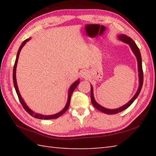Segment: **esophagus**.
<instances>
[{
    "instance_id": "34e87169",
    "label": "esophagus",
    "mask_w": 156,
    "mask_h": 156,
    "mask_svg": "<svg viewBox=\"0 0 156 156\" xmlns=\"http://www.w3.org/2000/svg\"><path fill=\"white\" fill-rule=\"evenodd\" d=\"M81 76L83 78H86L87 76V75H88V73H87V72H86V71H83V72H81Z\"/></svg>"
}]
</instances>
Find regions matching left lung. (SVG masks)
Returning a JSON list of instances; mask_svg holds the SVG:
<instances>
[{
    "label": "left lung",
    "mask_w": 156,
    "mask_h": 156,
    "mask_svg": "<svg viewBox=\"0 0 156 156\" xmlns=\"http://www.w3.org/2000/svg\"><path fill=\"white\" fill-rule=\"evenodd\" d=\"M118 38L120 39V41H122L124 43H126L129 44V46L131 47V49L133 52L135 54V56H136L137 60H138V72H139V87L138 91H137L136 94L134 95V96L132 98L131 100L129 101L128 103H126L125 105L121 107L118 109H106V108L102 107V106H100V105H98L96 102L94 98V95H93V88L91 86V103L94 105V107L97 109L98 110L100 111L101 112H103L106 114H115V113H118L119 112H122V111L125 110L126 109L130 106V105L133 103L134 100L136 99V98L138 96V95L140 94V92L141 91L142 84H143V71H142V58H141V55H140V52L139 48L138 46L136 45V44L131 38L126 36L125 35H120L118 36Z\"/></svg>",
    "instance_id": "obj_1"
}]
</instances>
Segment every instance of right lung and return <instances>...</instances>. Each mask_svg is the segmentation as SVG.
<instances>
[{
	"instance_id": "add662e5",
	"label": "right lung",
	"mask_w": 156,
	"mask_h": 156,
	"mask_svg": "<svg viewBox=\"0 0 156 156\" xmlns=\"http://www.w3.org/2000/svg\"><path fill=\"white\" fill-rule=\"evenodd\" d=\"M28 41H30V38L26 39L25 41H23V43L21 44L20 47H19V49H18V53H17L16 58V61H15L14 65V69H13V80H14V87H15V89H16V94L18 95V99H19L20 103H21V105H22V106L23 107V108H24V109H25V110L29 113V114H30L31 116H32V117H34V118H38V119H41V120H50V119H55V118H58V117H60V115H62L63 113H65L66 111L68 109V108H69V105H70L71 97H72V95L73 94V91H74V89L76 88V87L78 85L79 83H80V80H78L77 81H76L75 83H73V84H72V86L70 87L69 91V96H68V100H67V105H66V106L65 107L64 109H63L60 112L56 113V114L51 115H41V114H38V113H34L30 109H29V107L27 106V105H26V104L25 103V102L23 101L22 97H21L20 94L19 93V91H18V86H17V83H16V65H17L18 57H19L20 52L21 51V49H22L23 47L25 45V43H27Z\"/></svg>"
}]
</instances>
